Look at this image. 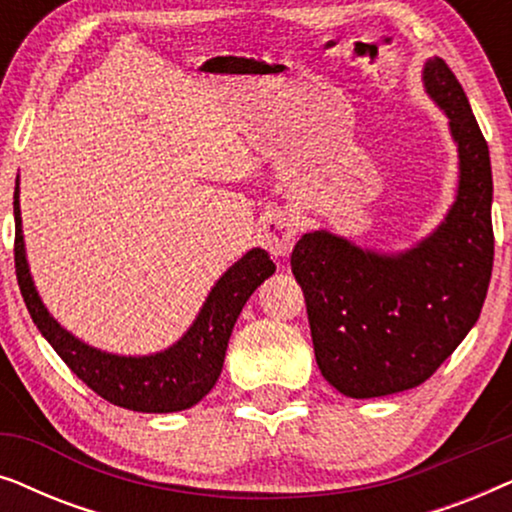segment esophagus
Masks as SVG:
<instances>
[{
	"mask_svg": "<svg viewBox=\"0 0 512 512\" xmlns=\"http://www.w3.org/2000/svg\"><path fill=\"white\" fill-rule=\"evenodd\" d=\"M261 242L275 258H284L291 254L296 244V219L286 212H272L261 221Z\"/></svg>",
	"mask_w": 512,
	"mask_h": 512,
	"instance_id": "esophagus-1",
	"label": "esophagus"
}]
</instances>
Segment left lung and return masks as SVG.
I'll use <instances>...</instances> for the list:
<instances>
[{"label":"left lung","mask_w":512,"mask_h":512,"mask_svg":"<svg viewBox=\"0 0 512 512\" xmlns=\"http://www.w3.org/2000/svg\"><path fill=\"white\" fill-rule=\"evenodd\" d=\"M422 79L459 149V191L445 221L401 254L361 249L328 230L305 233L291 254L317 366L349 398L398 394L429 380L478 321L492 279L487 142L443 58L426 60Z\"/></svg>","instance_id":"obj_1"}]
</instances>
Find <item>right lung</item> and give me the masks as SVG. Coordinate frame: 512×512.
<instances>
[{"label":"right lung","instance_id":"obj_1","mask_svg":"<svg viewBox=\"0 0 512 512\" xmlns=\"http://www.w3.org/2000/svg\"><path fill=\"white\" fill-rule=\"evenodd\" d=\"M13 193L16 216V277L30 317L41 335L51 342L72 373L86 382L104 401L135 412H179L202 401L219 380L230 333L251 293L275 272L268 251L251 249L228 268L209 293L205 305L184 333L165 352L149 356H118L86 345L65 331L41 303L25 258L20 200Z\"/></svg>","mask_w":512,"mask_h":512}]
</instances>
